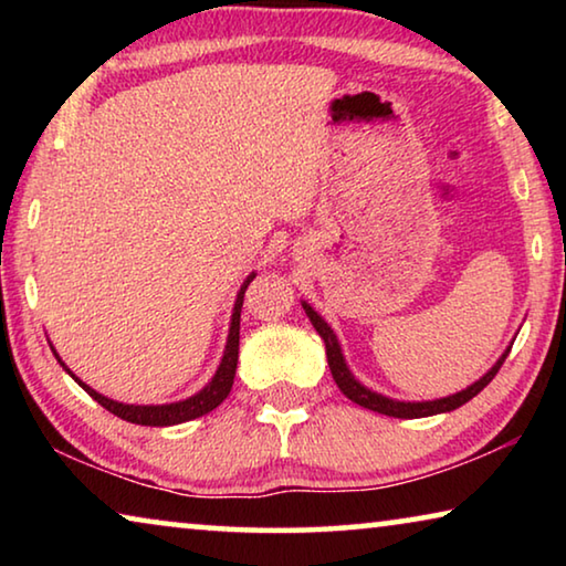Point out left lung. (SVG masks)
Returning a JSON list of instances; mask_svg holds the SVG:
<instances>
[{
    "mask_svg": "<svg viewBox=\"0 0 566 566\" xmlns=\"http://www.w3.org/2000/svg\"><path fill=\"white\" fill-rule=\"evenodd\" d=\"M302 310L306 312V317H310L312 327L317 329L319 337L324 339V349H327V361H329V369H332V377L337 381V387L342 389V395L352 399L354 405H359L364 409H371V411H379V415H387V417H397V419H419V417H432V415H444V411H454L462 405H467L469 399H474L479 391H482L490 381L494 379L496 371L506 359V354H510L512 344L502 352V357L492 364V369L486 371V375L479 377L474 385H469L467 389L457 391V395H449V397H439V399H429V401H401V399H391L379 395V391L364 387L361 381L352 375L347 359H344L342 354V344L337 339V334L329 327L327 322L322 319L319 312H314L312 304H306L302 300Z\"/></svg>",
    "mask_w": 566,
    "mask_h": 566,
    "instance_id": "left-lung-1",
    "label": "left lung"
}]
</instances>
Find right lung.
I'll list each match as a JSON object with an SVG mask.
<instances>
[{
  "label": "right lung",
  "instance_id": "add662e5",
  "mask_svg": "<svg viewBox=\"0 0 566 566\" xmlns=\"http://www.w3.org/2000/svg\"><path fill=\"white\" fill-rule=\"evenodd\" d=\"M256 276V272H252L242 282L237 292V300H234V310H232V319H229V334H227V347L222 354V361H219V367L214 371V377L207 381V385L197 391V395H191L187 399H179V401H169V405H124V401H114L109 397L99 395L97 389H92L90 385H84V381L72 375V369L66 367L62 361L60 354L52 347L56 361L62 364L66 375H70L76 385H80L87 395L99 401V405L112 411L114 417H119L124 421H132V424H145V427H175L181 424V421H189V419H197L207 415V411L217 409L222 401L227 399L229 391H232L234 385V371H237V359H239V314H242V302H244V292L249 282H252Z\"/></svg>",
  "mask_w": 566,
  "mask_h": 566
}]
</instances>
